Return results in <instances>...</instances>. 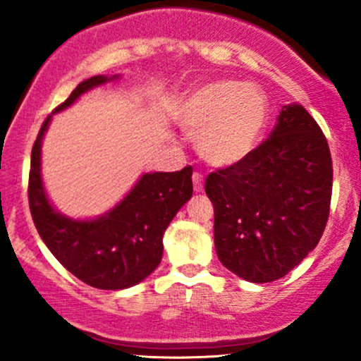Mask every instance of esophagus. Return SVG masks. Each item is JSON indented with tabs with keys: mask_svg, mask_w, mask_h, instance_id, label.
Wrapping results in <instances>:
<instances>
[{
	"mask_svg": "<svg viewBox=\"0 0 361 361\" xmlns=\"http://www.w3.org/2000/svg\"><path fill=\"white\" fill-rule=\"evenodd\" d=\"M192 178H193V190H195V192H202V190H204V176H202L198 171H195Z\"/></svg>",
	"mask_w": 361,
	"mask_h": 361,
	"instance_id": "obj_1",
	"label": "esophagus"
}]
</instances>
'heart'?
I'll list each match as a JSON object with an SVG mask.
<instances>
[{
	"instance_id": "b5f03b06",
	"label": "heart",
	"mask_w": 361,
	"mask_h": 361,
	"mask_svg": "<svg viewBox=\"0 0 361 361\" xmlns=\"http://www.w3.org/2000/svg\"><path fill=\"white\" fill-rule=\"evenodd\" d=\"M178 118L205 163L233 166L258 146L268 118V100L252 85L207 82L186 98Z\"/></svg>"
}]
</instances>
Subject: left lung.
Wrapping results in <instances>:
<instances>
[{
    "instance_id": "8db88e82",
    "label": "left lung",
    "mask_w": 361,
    "mask_h": 361,
    "mask_svg": "<svg viewBox=\"0 0 361 361\" xmlns=\"http://www.w3.org/2000/svg\"><path fill=\"white\" fill-rule=\"evenodd\" d=\"M205 193L224 267L252 283L279 280L317 246L329 219L326 135L304 106H283L270 137L241 163L210 173Z\"/></svg>"
}]
</instances>
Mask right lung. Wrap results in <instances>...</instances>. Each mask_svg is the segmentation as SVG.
<instances>
[{"instance_id":"1","label":"right lung","mask_w":361,"mask_h":361,"mask_svg":"<svg viewBox=\"0 0 361 361\" xmlns=\"http://www.w3.org/2000/svg\"><path fill=\"white\" fill-rule=\"evenodd\" d=\"M110 80L114 78L93 76L80 82L54 111ZM49 122L51 115L32 147L28 175V205L40 238L66 270L91 287L120 290L139 283L159 264L164 231L192 197V168L147 173L111 212L97 221H73L52 209L40 180V140Z\"/></svg>"}]
</instances>
